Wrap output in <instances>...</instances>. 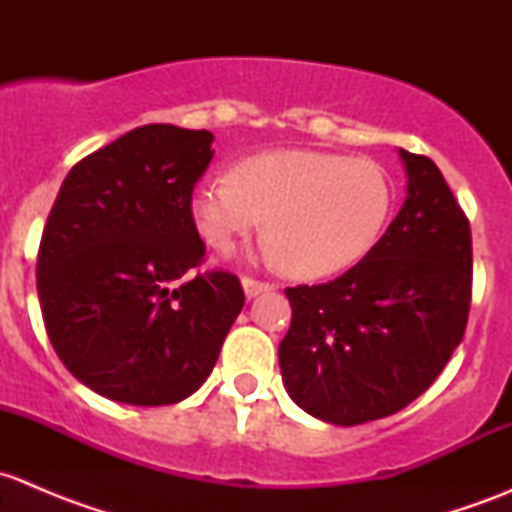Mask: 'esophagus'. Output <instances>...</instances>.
<instances>
[{"mask_svg":"<svg viewBox=\"0 0 512 512\" xmlns=\"http://www.w3.org/2000/svg\"><path fill=\"white\" fill-rule=\"evenodd\" d=\"M242 289H245L247 299H255L257 294L275 289V285H270V282H260V280H255V277H242Z\"/></svg>","mask_w":512,"mask_h":512,"instance_id":"esophagus-1","label":"esophagus"}]
</instances>
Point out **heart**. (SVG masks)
Returning a JSON list of instances; mask_svg holds the SVG:
<instances>
[{
    "mask_svg": "<svg viewBox=\"0 0 512 512\" xmlns=\"http://www.w3.org/2000/svg\"><path fill=\"white\" fill-rule=\"evenodd\" d=\"M391 205L389 173L374 160L282 148L200 180L190 213L215 250H230L267 218V257L289 275L317 280L369 255L389 223Z\"/></svg>",
    "mask_w": 512,
    "mask_h": 512,
    "instance_id": "heart-1",
    "label": "heart"
}]
</instances>
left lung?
<instances>
[{
  "mask_svg": "<svg viewBox=\"0 0 512 512\" xmlns=\"http://www.w3.org/2000/svg\"><path fill=\"white\" fill-rule=\"evenodd\" d=\"M406 200L364 260L327 285L287 287V394L337 426L401 411L436 381L471 309V225L431 158L399 148Z\"/></svg>",
  "mask_w": 512,
  "mask_h": 512,
  "instance_id": "1",
  "label": "left lung"
}]
</instances>
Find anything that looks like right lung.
Instances as JSON below:
<instances>
[{
  "mask_svg": "<svg viewBox=\"0 0 512 512\" xmlns=\"http://www.w3.org/2000/svg\"><path fill=\"white\" fill-rule=\"evenodd\" d=\"M213 133L133 128L74 165L36 257L51 347L84 386L133 406L203 386L245 304L240 280L203 262L190 213Z\"/></svg>",
  "mask_w": 512,
  "mask_h": 512,
  "instance_id": "right-lung-1",
  "label": "right lung"
}]
</instances>
